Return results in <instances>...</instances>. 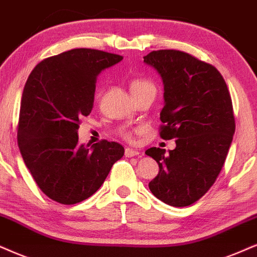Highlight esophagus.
<instances>
[{
    "label": "esophagus",
    "mask_w": 257,
    "mask_h": 257,
    "mask_svg": "<svg viewBox=\"0 0 257 257\" xmlns=\"http://www.w3.org/2000/svg\"><path fill=\"white\" fill-rule=\"evenodd\" d=\"M140 153L136 151V149H133V148H125L124 151V155L126 158H133V157H136V155H139Z\"/></svg>",
    "instance_id": "34e87169"
}]
</instances>
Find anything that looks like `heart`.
I'll use <instances>...</instances> for the list:
<instances>
[{"instance_id":"1","label":"heart","mask_w":257,"mask_h":257,"mask_svg":"<svg viewBox=\"0 0 257 257\" xmlns=\"http://www.w3.org/2000/svg\"><path fill=\"white\" fill-rule=\"evenodd\" d=\"M147 90H155L154 84H153L151 80L146 79V78H136V79L132 80L131 91H132L133 96L138 95V93H141V92H144V91H147ZM122 135L124 136L125 139H131L132 131H129V129H126V128H123Z\"/></svg>"}]
</instances>
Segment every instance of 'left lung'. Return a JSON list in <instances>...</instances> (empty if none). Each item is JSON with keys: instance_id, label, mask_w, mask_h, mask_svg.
Masks as SVG:
<instances>
[{"instance_id": "1", "label": "left lung", "mask_w": 257, "mask_h": 257, "mask_svg": "<svg viewBox=\"0 0 257 257\" xmlns=\"http://www.w3.org/2000/svg\"><path fill=\"white\" fill-rule=\"evenodd\" d=\"M144 61L164 83L160 136L177 139L168 153L146 151L160 168L149 190L168 205L188 206L210 190L225 162L235 133L231 97L215 66L185 52L153 51Z\"/></svg>"}]
</instances>
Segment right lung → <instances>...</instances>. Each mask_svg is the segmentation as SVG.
I'll use <instances>...</instances> for the list:
<instances>
[{"mask_svg":"<svg viewBox=\"0 0 257 257\" xmlns=\"http://www.w3.org/2000/svg\"><path fill=\"white\" fill-rule=\"evenodd\" d=\"M118 54L74 48L39 63L22 92L18 145L39 188L64 205L87 199L124 154L117 142L78 144L80 118L93 108L96 79Z\"/></svg>","mask_w":257,"mask_h":257,"instance_id":"1","label":"right lung"}]
</instances>
